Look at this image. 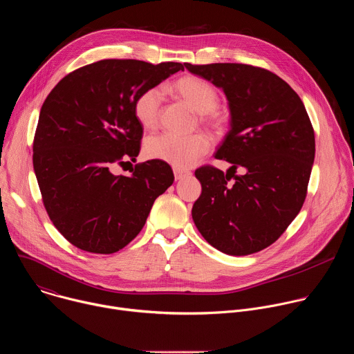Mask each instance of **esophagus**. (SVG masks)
<instances>
[{
	"mask_svg": "<svg viewBox=\"0 0 354 354\" xmlns=\"http://www.w3.org/2000/svg\"><path fill=\"white\" fill-rule=\"evenodd\" d=\"M174 175H175V179H176V180H180V179H183V178H187V176H190L192 174H190L189 171H185V169H179V168H175V169H174Z\"/></svg>",
	"mask_w": 354,
	"mask_h": 354,
	"instance_id": "obj_1",
	"label": "esophagus"
}]
</instances>
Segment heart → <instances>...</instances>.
Wrapping results in <instances>:
<instances>
[{"label":"heart","instance_id":"heart-1","mask_svg":"<svg viewBox=\"0 0 354 354\" xmlns=\"http://www.w3.org/2000/svg\"><path fill=\"white\" fill-rule=\"evenodd\" d=\"M171 92L182 99L194 112L200 113L201 120L209 126H217L218 119L214 111L218 108L220 96L217 89L206 80L196 75H185L176 80ZM162 104V91L160 88H147L134 100L133 112L138 124L145 130H154L158 126L160 109ZM210 148V138L206 134H192L186 137L175 134H161L149 137L144 144V154L149 160L161 161L171 167L190 168Z\"/></svg>","mask_w":354,"mask_h":354}]
</instances>
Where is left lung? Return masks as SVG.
<instances>
[{
  "mask_svg": "<svg viewBox=\"0 0 354 354\" xmlns=\"http://www.w3.org/2000/svg\"><path fill=\"white\" fill-rule=\"evenodd\" d=\"M183 66L224 91L231 115L216 158L232 165L227 174L213 167L194 172L201 183L194 225L223 254H255L277 241L304 205L315 158L308 113L295 91L265 68Z\"/></svg>",
  "mask_w": 354,
  "mask_h": 354,
  "instance_id": "obj_1",
  "label": "left lung"
}]
</instances>
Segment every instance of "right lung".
<instances>
[{"label":"right lung","instance_id":"add662e5","mask_svg":"<svg viewBox=\"0 0 354 354\" xmlns=\"http://www.w3.org/2000/svg\"><path fill=\"white\" fill-rule=\"evenodd\" d=\"M183 70L180 63L100 60L66 75L46 97L33 140L43 205L60 234L92 254H115L142 230L156 198L174 183L165 162L136 161L142 127L136 97Z\"/></svg>","mask_w":354,"mask_h":354}]
</instances>
